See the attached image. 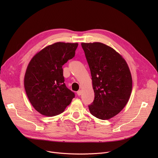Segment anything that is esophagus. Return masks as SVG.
Here are the masks:
<instances>
[{
  "mask_svg": "<svg viewBox=\"0 0 158 158\" xmlns=\"http://www.w3.org/2000/svg\"><path fill=\"white\" fill-rule=\"evenodd\" d=\"M81 93H82V92H81V90H79L78 92H77V94L79 96V95H81Z\"/></svg>",
  "mask_w": 158,
  "mask_h": 158,
  "instance_id": "esophagus-1",
  "label": "esophagus"
}]
</instances>
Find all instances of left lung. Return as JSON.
I'll use <instances>...</instances> for the list:
<instances>
[{"mask_svg": "<svg viewBox=\"0 0 158 158\" xmlns=\"http://www.w3.org/2000/svg\"><path fill=\"white\" fill-rule=\"evenodd\" d=\"M92 75L95 97L90 113L101 120L118 114L127 104L132 77L125 60L113 48L99 42L82 43Z\"/></svg>", "mask_w": 158, "mask_h": 158, "instance_id": "8db88e82", "label": "left lung"}]
</instances>
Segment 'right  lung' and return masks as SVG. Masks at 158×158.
<instances>
[{"instance_id": "add662e5", "label": "right lung", "mask_w": 158, "mask_h": 158, "mask_svg": "<svg viewBox=\"0 0 158 158\" xmlns=\"http://www.w3.org/2000/svg\"><path fill=\"white\" fill-rule=\"evenodd\" d=\"M78 44L57 42L46 47L29 62L24 87L34 108L53 117L64 111L75 94L66 86L63 65L75 56Z\"/></svg>"}]
</instances>
